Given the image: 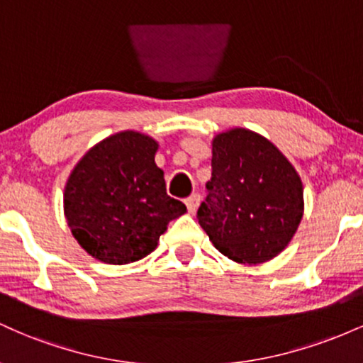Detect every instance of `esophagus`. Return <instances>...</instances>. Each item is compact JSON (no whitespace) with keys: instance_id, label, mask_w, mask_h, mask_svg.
<instances>
[{"instance_id":"1","label":"esophagus","mask_w":363,"mask_h":363,"mask_svg":"<svg viewBox=\"0 0 363 363\" xmlns=\"http://www.w3.org/2000/svg\"><path fill=\"white\" fill-rule=\"evenodd\" d=\"M199 203H201V194L196 193V194H193V196H189V198L186 199L187 211H189V213H196V210H198Z\"/></svg>"}]
</instances>
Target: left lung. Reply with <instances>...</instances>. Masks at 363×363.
I'll use <instances>...</instances> for the list:
<instances>
[{"label": "left lung", "mask_w": 363, "mask_h": 363, "mask_svg": "<svg viewBox=\"0 0 363 363\" xmlns=\"http://www.w3.org/2000/svg\"><path fill=\"white\" fill-rule=\"evenodd\" d=\"M206 191L198 222L223 256L242 264L278 256L303 215L297 170L272 141L244 128L215 136Z\"/></svg>", "instance_id": "obj_1"}]
</instances>
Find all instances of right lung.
<instances>
[{"instance_id":"1","label":"right lung","mask_w":363,"mask_h":363,"mask_svg":"<svg viewBox=\"0 0 363 363\" xmlns=\"http://www.w3.org/2000/svg\"><path fill=\"white\" fill-rule=\"evenodd\" d=\"M158 145L123 131L95 145L65 187V216L78 244L95 259L128 264L155 251L170 220L186 213L170 198L157 167Z\"/></svg>"}]
</instances>
